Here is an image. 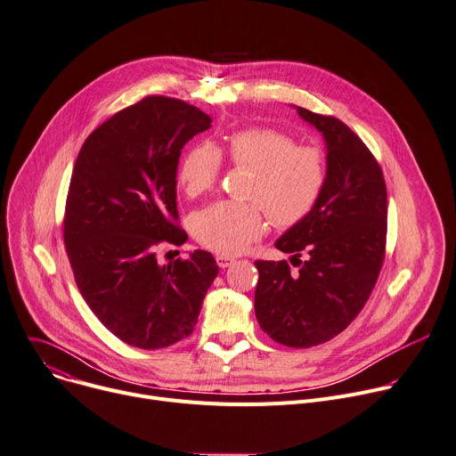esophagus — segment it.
<instances>
[{"mask_svg":"<svg viewBox=\"0 0 456 456\" xmlns=\"http://www.w3.org/2000/svg\"><path fill=\"white\" fill-rule=\"evenodd\" d=\"M216 259H217V265H219L221 268H228V266H232V265L235 263V257L224 256V254H219Z\"/></svg>","mask_w":456,"mask_h":456,"instance_id":"obj_1","label":"esophagus"}]
</instances>
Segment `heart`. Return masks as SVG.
<instances>
[{
	"mask_svg": "<svg viewBox=\"0 0 456 456\" xmlns=\"http://www.w3.org/2000/svg\"><path fill=\"white\" fill-rule=\"evenodd\" d=\"M233 167L250 169L244 197L248 202L221 200L193 217V235L206 248L233 256L247 250L266 230V217L277 228L303 223L318 206L327 186V159L316 146L270 127L235 131L226 140ZM223 171V155L214 144H199L181 160L179 181L190 197L212 191Z\"/></svg>",
	"mask_w": 456,
	"mask_h": 456,
	"instance_id": "obj_1",
	"label": "heart"
}]
</instances>
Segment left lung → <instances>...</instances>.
Listing matches in <instances>:
<instances>
[{
    "label": "left lung",
    "instance_id": "left-lung-1",
    "mask_svg": "<svg viewBox=\"0 0 456 456\" xmlns=\"http://www.w3.org/2000/svg\"><path fill=\"white\" fill-rule=\"evenodd\" d=\"M297 113L323 133L327 186L314 212L275 240L299 270L292 272L287 261H256V318L273 341L308 348L353 323L378 281L387 188L378 160L346 124L305 108Z\"/></svg>",
    "mask_w": 456,
    "mask_h": 456
}]
</instances>
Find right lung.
Wrapping results in <instances>:
<instances>
[{
	"instance_id": "right-lung-1",
	"label": "right lung",
	"mask_w": 456,
	"mask_h": 456,
	"mask_svg": "<svg viewBox=\"0 0 456 456\" xmlns=\"http://www.w3.org/2000/svg\"><path fill=\"white\" fill-rule=\"evenodd\" d=\"M212 118L184 100L146 96L98 126L69 184L63 242L77 287L94 316L131 346L164 348L188 338L219 273L214 256L157 263L162 244L181 247V150Z\"/></svg>"
}]
</instances>
